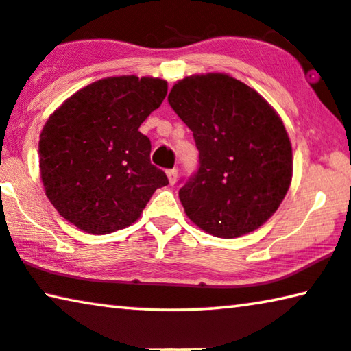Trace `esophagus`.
Returning a JSON list of instances; mask_svg holds the SVG:
<instances>
[{"instance_id":"obj_1","label":"esophagus","mask_w":351,"mask_h":351,"mask_svg":"<svg viewBox=\"0 0 351 351\" xmlns=\"http://www.w3.org/2000/svg\"><path fill=\"white\" fill-rule=\"evenodd\" d=\"M166 174H168V180H169L171 185H174V183L177 182V177H179V171H177V169H169L168 172H166Z\"/></svg>"}]
</instances>
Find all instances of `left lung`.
<instances>
[{"label":"left lung","instance_id":"obj_1","mask_svg":"<svg viewBox=\"0 0 351 351\" xmlns=\"http://www.w3.org/2000/svg\"><path fill=\"white\" fill-rule=\"evenodd\" d=\"M168 101L199 150V169L179 191L186 217L219 239L261 228L292 180V144L278 112L226 73L183 78Z\"/></svg>","mask_w":351,"mask_h":351}]
</instances>
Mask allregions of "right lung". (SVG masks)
I'll use <instances>...</instances> for the list:
<instances>
[{"label": "right lung", "instance_id": "obj_1", "mask_svg": "<svg viewBox=\"0 0 351 351\" xmlns=\"http://www.w3.org/2000/svg\"><path fill=\"white\" fill-rule=\"evenodd\" d=\"M166 94L165 80L110 77L80 89L48 117L40 179L62 218L88 234H111L134 223L155 190L168 185L139 132Z\"/></svg>", "mask_w": 351, "mask_h": 351}]
</instances>
